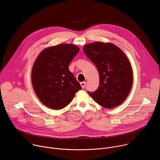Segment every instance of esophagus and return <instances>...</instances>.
<instances>
[{
    "mask_svg": "<svg viewBox=\"0 0 160 160\" xmlns=\"http://www.w3.org/2000/svg\"><path fill=\"white\" fill-rule=\"evenodd\" d=\"M85 85H86V82H80V85H81V87H82L83 88H85Z\"/></svg>",
    "mask_w": 160,
    "mask_h": 160,
    "instance_id": "34e87169",
    "label": "esophagus"
}]
</instances>
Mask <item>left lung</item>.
<instances>
[{
    "instance_id": "left-lung-1",
    "label": "left lung",
    "mask_w": 160,
    "mask_h": 160,
    "mask_svg": "<svg viewBox=\"0 0 160 160\" xmlns=\"http://www.w3.org/2000/svg\"><path fill=\"white\" fill-rule=\"evenodd\" d=\"M83 51L97 67L99 85L94 92H88L94 101L105 108L121 104L132 86L130 63L123 51L115 45L96 42L85 45Z\"/></svg>"
}]
</instances>
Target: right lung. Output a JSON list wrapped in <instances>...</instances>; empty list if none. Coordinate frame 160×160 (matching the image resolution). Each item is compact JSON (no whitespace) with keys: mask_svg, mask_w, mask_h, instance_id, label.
Returning <instances> with one entry per match:
<instances>
[{"mask_svg":"<svg viewBox=\"0 0 160 160\" xmlns=\"http://www.w3.org/2000/svg\"><path fill=\"white\" fill-rule=\"evenodd\" d=\"M79 49L72 44H59L42 51L33 64L32 81L35 92L46 106L61 109L69 104L82 89L69 70L70 63Z\"/></svg>","mask_w":160,"mask_h":160,"instance_id":"right-lung-1","label":"right lung"}]
</instances>
